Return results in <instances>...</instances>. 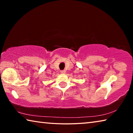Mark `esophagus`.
<instances>
[{"label":"esophagus","instance_id":"obj_1","mask_svg":"<svg viewBox=\"0 0 133 133\" xmlns=\"http://www.w3.org/2000/svg\"><path fill=\"white\" fill-rule=\"evenodd\" d=\"M61 73H63V74L66 73V71H65V70H62L61 71Z\"/></svg>","mask_w":133,"mask_h":133}]
</instances>
